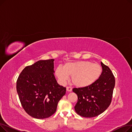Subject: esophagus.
I'll return each mask as SVG.
<instances>
[{
	"mask_svg": "<svg viewBox=\"0 0 132 132\" xmlns=\"http://www.w3.org/2000/svg\"><path fill=\"white\" fill-rule=\"evenodd\" d=\"M66 90L68 92H71L72 91V88L71 87H66Z\"/></svg>",
	"mask_w": 132,
	"mask_h": 132,
	"instance_id": "esophagus-1",
	"label": "esophagus"
}]
</instances>
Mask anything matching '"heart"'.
I'll list each match as a JSON object with an SVG mask.
<instances>
[{
  "label": "heart",
  "instance_id": "obj_1",
  "mask_svg": "<svg viewBox=\"0 0 132 132\" xmlns=\"http://www.w3.org/2000/svg\"><path fill=\"white\" fill-rule=\"evenodd\" d=\"M102 73V68L97 63L89 61H78L66 63L63 67L58 66L55 74L61 84H65L69 76H71L72 84L78 87L82 88L93 85Z\"/></svg>",
  "mask_w": 132,
  "mask_h": 132
}]
</instances>
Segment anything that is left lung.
<instances>
[{"label":"left lung","instance_id":"obj_1","mask_svg":"<svg viewBox=\"0 0 132 132\" xmlns=\"http://www.w3.org/2000/svg\"><path fill=\"white\" fill-rule=\"evenodd\" d=\"M101 64L102 73L94 84L86 87L73 89L78 98L74 109L82 117L97 116L104 112L111 102L115 78L110 68L102 62Z\"/></svg>","mask_w":132,"mask_h":132}]
</instances>
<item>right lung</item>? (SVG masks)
Returning <instances> with one entry per match:
<instances>
[{"mask_svg":"<svg viewBox=\"0 0 132 132\" xmlns=\"http://www.w3.org/2000/svg\"><path fill=\"white\" fill-rule=\"evenodd\" d=\"M54 59L39 60L26 67L19 75L16 90L25 111L36 119L48 118L56 111L66 88L54 75Z\"/></svg>","mask_w":132,"mask_h":132,"instance_id":"add662e5","label":"right lung"}]
</instances>
